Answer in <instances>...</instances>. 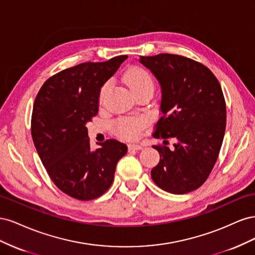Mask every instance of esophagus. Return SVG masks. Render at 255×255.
Masks as SVG:
<instances>
[{
	"mask_svg": "<svg viewBox=\"0 0 255 255\" xmlns=\"http://www.w3.org/2000/svg\"><path fill=\"white\" fill-rule=\"evenodd\" d=\"M143 145L139 143H129L128 144V150L129 151H137V150H142Z\"/></svg>",
	"mask_w": 255,
	"mask_h": 255,
	"instance_id": "34e87169",
	"label": "esophagus"
}]
</instances>
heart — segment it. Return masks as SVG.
<instances>
[{
	"mask_svg": "<svg viewBox=\"0 0 255 255\" xmlns=\"http://www.w3.org/2000/svg\"><path fill=\"white\" fill-rule=\"evenodd\" d=\"M125 81L130 91H136L143 88L153 89V81L148 71L140 67H132L127 71ZM110 87V83H105L100 91V100L102 101L104 95ZM145 121L142 119H126L118 123V132L121 136L128 139H135L140 134L141 128L144 127Z\"/></svg>",
	"mask_w": 255,
	"mask_h": 255,
	"instance_id": "b5f03b06",
	"label": "heart"
}]
</instances>
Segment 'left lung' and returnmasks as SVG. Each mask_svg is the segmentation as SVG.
Returning <instances> with one entry per match:
<instances>
[{
    "instance_id": "left-lung-1",
    "label": "left lung",
    "mask_w": 255,
    "mask_h": 255,
    "mask_svg": "<svg viewBox=\"0 0 255 255\" xmlns=\"http://www.w3.org/2000/svg\"><path fill=\"white\" fill-rule=\"evenodd\" d=\"M139 63L160 86L161 118L153 136L176 140L173 150L153 145L160 158L152 180L170 194H187L206 181L218 158L227 119L220 84L210 69L180 55L140 56Z\"/></svg>"
}]
</instances>
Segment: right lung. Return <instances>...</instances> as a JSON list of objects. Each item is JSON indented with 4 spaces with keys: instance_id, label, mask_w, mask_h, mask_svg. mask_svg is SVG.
I'll list each match as a JSON object with an SVG mask.
<instances>
[{
    "instance_id": "obj_1",
    "label": "right lung",
    "mask_w": 255,
    "mask_h": 255,
    "mask_svg": "<svg viewBox=\"0 0 255 255\" xmlns=\"http://www.w3.org/2000/svg\"><path fill=\"white\" fill-rule=\"evenodd\" d=\"M127 55L84 63L45 82L36 97L32 137L54 184L68 196L87 201L111 187L118 160L128 152L116 139L90 149L87 123L98 114L100 91Z\"/></svg>"
}]
</instances>
